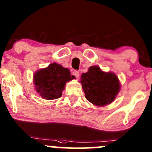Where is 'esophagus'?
I'll list each match as a JSON object with an SVG mask.
<instances>
[{
	"label": "esophagus",
	"instance_id": "obj_1",
	"mask_svg": "<svg viewBox=\"0 0 152 152\" xmlns=\"http://www.w3.org/2000/svg\"><path fill=\"white\" fill-rule=\"evenodd\" d=\"M72 74L74 75V76H76V78H79V72H78V71H74L72 72Z\"/></svg>",
	"mask_w": 152,
	"mask_h": 152
}]
</instances>
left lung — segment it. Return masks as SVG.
Returning <instances> with one entry per match:
<instances>
[{
	"label": "left lung",
	"instance_id": "obj_1",
	"mask_svg": "<svg viewBox=\"0 0 152 152\" xmlns=\"http://www.w3.org/2000/svg\"><path fill=\"white\" fill-rule=\"evenodd\" d=\"M81 78L85 97L96 106H104L114 102L121 88L116 74L104 72L98 66H91Z\"/></svg>",
	"mask_w": 152,
	"mask_h": 152
}]
</instances>
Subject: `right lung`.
Returning a JSON list of instances; mask_svg holds the SVG:
<instances>
[{"label": "right lung", "instance_id": "right-lung-1", "mask_svg": "<svg viewBox=\"0 0 152 152\" xmlns=\"http://www.w3.org/2000/svg\"><path fill=\"white\" fill-rule=\"evenodd\" d=\"M75 78L67 68L53 63L35 73L34 83L36 91L42 98L53 100L61 96L66 82Z\"/></svg>", "mask_w": 152, "mask_h": 152}]
</instances>
